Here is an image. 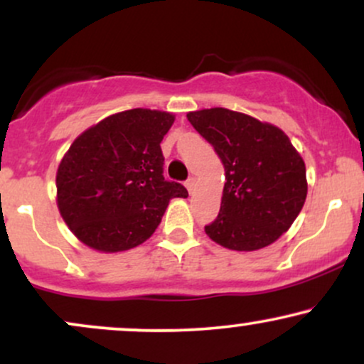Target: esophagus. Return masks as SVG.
Wrapping results in <instances>:
<instances>
[{
    "instance_id": "esophagus-1",
    "label": "esophagus",
    "mask_w": 364,
    "mask_h": 364,
    "mask_svg": "<svg viewBox=\"0 0 364 364\" xmlns=\"http://www.w3.org/2000/svg\"><path fill=\"white\" fill-rule=\"evenodd\" d=\"M185 186L188 188V191H190V193H193V188H195V178H188V179H186V183H185Z\"/></svg>"
}]
</instances>
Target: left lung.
<instances>
[{"label": "left lung", "instance_id": "left-lung-1", "mask_svg": "<svg viewBox=\"0 0 364 364\" xmlns=\"http://www.w3.org/2000/svg\"><path fill=\"white\" fill-rule=\"evenodd\" d=\"M215 149L225 171L220 210L207 236L224 248L255 252L277 241L304 205L303 157L281 128L243 112L212 107L186 114Z\"/></svg>", "mask_w": 364, "mask_h": 364}]
</instances>
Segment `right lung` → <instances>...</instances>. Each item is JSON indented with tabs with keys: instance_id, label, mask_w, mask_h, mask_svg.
I'll return each mask as SVG.
<instances>
[{
	"instance_id": "right-lung-1",
	"label": "right lung",
	"mask_w": 364,
	"mask_h": 364,
	"mask_svg": "<svg viewBox=\"0 0 364 364\" xmlns=\"http://www.w3.org/2000/svg\"><path fill=\"white\" fill-rule=\"evenodd\" d=\"M174 114L128 109L107 116L78 135L56 173V203L70 231L104 253L147 241L171 198L186 188L162 176L161 141Z\"/></svg>"
}]
</instances>
